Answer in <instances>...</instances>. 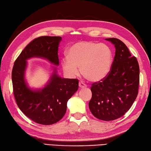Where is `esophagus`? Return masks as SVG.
Returning <instances> with one entry per match:
<instances>
[{
  "label": "esophagus",
  "mask_w": 151,
  "mask_h": 151,
  "mask_svg": "<svg viewBox=\"0 0 151 151\" xmlns=\"http://www.w3.org/2000/svg\"><path fill=\"white\" fill-rule=\"evenodd\" d=\"M79 87H80V88H83L87 87V85L85 83L83 82V81H80V82H79Z\"/></svg>",
  "instance_id": "34e87169"
}]
</instances>
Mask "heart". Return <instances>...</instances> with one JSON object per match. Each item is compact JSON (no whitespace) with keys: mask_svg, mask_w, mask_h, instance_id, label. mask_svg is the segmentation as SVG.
<instances>
[{"mask_svg":"<svg viewBox=\"0 0 151 151\" xmlns=\"http://www.w3.org/2000/svg\"><path fill=\"white\" fill-rule=\"evenodd\" d=\"M112 52L107 45L90 41H81L73 44L68 55L62 58V65L70 76L81 73L91 81L104 79L109 72L112 65Z\"/></svg>","mask_w":151,"mask_h":151,"instance_id":"obj_1","label":"heart"}]
</instances>
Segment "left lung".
Returning <instances> with one entry per match:
<instances>
[{
  "label": "left lung",
  "mask_w": 151,
  "mask_h": 151,
  "mask_svg": "<svg viewBox=\"0 0 151 151\" xmlns=\"http://www.w3.org/2000/svg\"><path fill=\"white\" fill-rule=\"evenodd\" d=\"M114 44L115 55L109 72L91 84L89 107L94 117L103 121L120 118L129 110L139 92V65L123 42L106 38Z\"/></svg>",
  "instance_id": "1"
}]
</instances>
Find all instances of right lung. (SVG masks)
Returning a JSON list of instances; mask_svg holds the SVG:
<instances>
[{"label":"right lung","instance_id":"right-lung-1","mask_svg":"<svg viewBox=\"0 0 151 151\" xmlns=\"http://www.w3.org/2000/svg\"><path fill=\"white\" fill-rule=\"evenodd\" d=\"M60 36H40L25 47L15 60L12 71L13 93L19 109L26 117L41 125H48L62 119L67 109L68 99L79 88L78 79L62 78L55 70L47 86L33 91L25 83L26 60L40 57L58 65Z\"/></svg>","mask_w":151,"mask_h":151}]
</instances>
